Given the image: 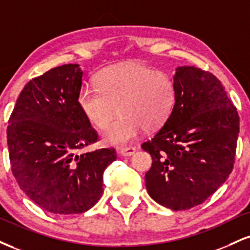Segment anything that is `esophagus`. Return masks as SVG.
Wrapping results in <instances>:
<instances>
[{
    "mask_svg": "<svg viewBox=\"0 0 250 250\" xmlns=\"http://www.w3.org/2000/svg\"><path fill=\"white\" fill-rule=\"evenodd\" d=\"M135 151H136V148L135 146H125V148H122L120 150V154L125 157H129V156L134 155Z\"/></svg>",
    "mask_w": 250,
    "mask_h": 250,
    "instance_id": "1",
    "label": "esophagus"
}]
</instances>
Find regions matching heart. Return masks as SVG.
I'll list each match as a JSON object with an SVG mask.
<instances>
[{"label": "heart", "mask_w": 250, "mask_h": 250, "mask_svg": "<svg viewBox=\"0 0 250 250\" xmlns=\"http://www.w3.org/2000/svg\"><path fill=\"white\" fill-rule=\"evenodd\" d=\"M96 86H83L78 106L86 120L98 129L106 128L119 109L121 116L104 130L110 146L133 142L142 129H159L167 121L176 102L172 78L143 62H125L104 68Z\"/></svg>", "instance_id": "obj_1"}]
</instances>
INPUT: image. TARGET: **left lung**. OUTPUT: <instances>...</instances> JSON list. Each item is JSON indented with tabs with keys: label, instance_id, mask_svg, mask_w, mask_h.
<instances>
[{
	"label": "left lung",
	"instance_id": "left-lung-1",
	"mask_svg": "<svg viewBox=\"0 0 250 250\" xmlns=\"http://www.w3.org/2000/svg\"><path fill=\"white\" fill-rule=\"evenodd\" d=\"M172 113L142 144L152 157L146 173L150 197L183 211L200 205L226 182L235 162L240 119L220 80L209 72L180 66L173 77Z\"/></svg>",
	"mask_w": 250,
	"mask_h": 250
}]
</instances>
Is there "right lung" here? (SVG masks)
I'll return each instance as SVG.
<instances>
[{
  "mask_svg": "<svg viewBox=\"0 0 250 250\" xmlns=\"http://www.w3.org/2000/svg\"><path fill=\"white\" fill-rule=\"evenodd\" d=\"M83 71L66 64L34 78L17 99L7 129L9 158L21 190L45 211L78 214L100 199L113 148L80 154L98 141L78 106Z\"/></svg>",
  "mask_w": 250,
  "mask_h": 250,
  "instance_id": "right-lung-1",
  "label": "right lung"
}]
</instances>
